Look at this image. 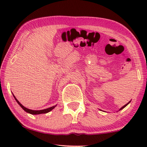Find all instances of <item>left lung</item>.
<instances>
[{
	"label": "left lung",
	"mask_w": 147,
	"mask_h": 147,
	"mask_svg": "<svg viewBox=\"0 0 147 147\" xmlns=\"http://www.w3.org/2000/svg\"><path fill=\"white\" fill-rule=\"evenodd\" d=\"M130 102H128L127 104H125V105H124V106H123V107H122V108H120V109H119V110H121V109H123V108H125V107H126V106H127V105H128V104L129 103H130Z\"/></svg>",
	"instance_id": "left-lung-1"
}]
</instances>
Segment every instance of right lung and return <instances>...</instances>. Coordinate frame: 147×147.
<instances>
[{"instance_id": "right-lung-1", "label": "right lung", "mask_w": 147, "mask_h": 147, "mask_svg": "<svg viewBox=\"0 0 147 147\" xmlns=\"http://www.w3.org/2000/svg\"><path fill=\"white\" fill-rule=\"evenodd\" d=\"M13 97L15 98V100H16L17 102L19 104V105L21 106V108H23L24 110L26 111V112L28 113H30V114H32V115H38V114L47 113L49 112V111H51V110H53V109L56 106H56H52V107H51V108H47V109H41V110H32V109L26 108V107H24L23 105H22V104L19 102V101L17 100V99L16 98V96H15L14 95H13Z\"/></svg>"}]
</instances>
